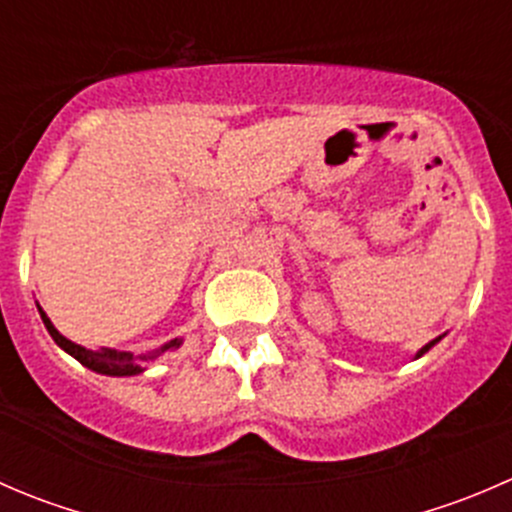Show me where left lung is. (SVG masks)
I'll use <instances>...</instances> for the list:
<instances>
[{
    "label": "left lung",
    "mask_w": 512,
    "mask_h": 512,
    "mask_svg": "<svg viewBox=\"0 0 512 512\" xmlns=\"http://www.w3.org/2000/svg\"><path fill=\"white\" fill-rule=\"evenodd\" d=\"M436 342H438V339H433V342H428V344H426V347H423V349H421V352H418L416 356H423V354H426V352H428V349H431V347H433V344H436Z\"/></svg>",
    "instance_id": "1"
}]
</instances>
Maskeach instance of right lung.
Segmentation results:
<instances>
[{"label": "right lung", "mask_w": 512, "mask_h": 512, "mask_svg": "<svg viewBox=\"0 0 512 512\" xmlns=\"http://www.w3.org/2000/svg\"><path fill=\"white\" fill-rule=\"evenodd\" d=\"M39 314L41 319H44V327L49 329L51 339H54L56 344H59L64 352H69L71 356H74L76 361H81L84 366H89V369L98 371V374H108V376H133V374H141V366L133 361V354L128 352H116V349H86V347H79V344L69 342L66 337H61L59 332L54 329V324H51V319L46 317L44 312H41L39 307ZM180 339H173L170 344H165L160 352H165V349L170 347H178ZM143 359H153V356H143Z\"/></svg>", "instance_id": "1"}]
</instances>
